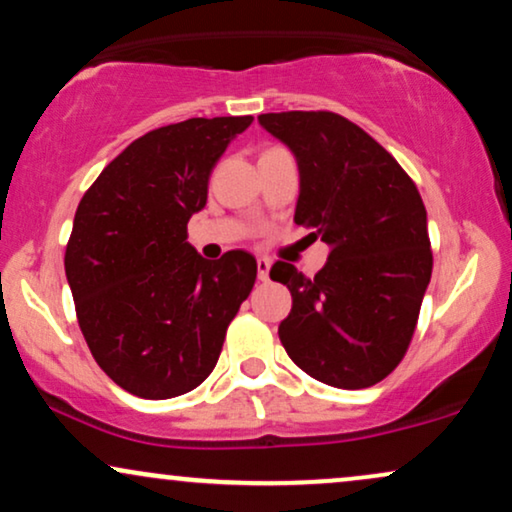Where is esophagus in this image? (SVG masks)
Listing matches in <instances>:
<instances>
[{"mask_svg": "<svg viewBox=\"0 0 512 512\" xmlns=\"http://www.w3.org/2000/svg\"><path fill=\"white\" fill-rule=\"evenodd\" d=\"M269 269H272V262L267 257H257V276H260V281H269Z\"/></svg>", "mask_w": 512, "mask_h": 512, "instance_id": "esophagus-1", "label": "esophagus"}]
</instances>
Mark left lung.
I'll list each match as a JSON object with an SVG mask.
<instances>
[{
  "label": "left lung",
  "instance_id": "8db88e82",
  "mask_svg": "<svg viewBox=\"0 0 512 512\" xmlns=\"http://www.w3.org/2000/svg\"><path fill=\"white\" fill-rule=\"evenodd\" d=\"M257 121L298 162L295 224L331 248L312 279L288 262L269 272L293 295L291 315L279 326L283 348L322 384H379L403 360L432 279L420 190L372 135L334 112Z\"/></svg>",
  "mask_w": 512,
  "mask_h": 512
}]
</instances>
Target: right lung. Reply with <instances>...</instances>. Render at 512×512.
Returning a JSON list of instances; mask_svg holds the SVG:
<instances>
[{
  "mask_svg": "<svg viewBox=\"0 0 512 512\" xmlns=\"http://www.w3.org/2000/svg\"><path fill=\"white\" fill-rule=\"evenodd\" d=\"M252 116L188 119L133 140L83 195L66 245L80 331L97 365L133 396L164 400L200 386L257 279L250 252L205 260L188 219Z\"/></svg>",
  "mask_w": 512,
  "mask_h": 512,
  "instance_id": "right-lung-1",
  "label": "right lung"
}]
</instances>
